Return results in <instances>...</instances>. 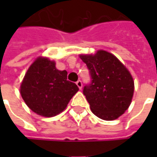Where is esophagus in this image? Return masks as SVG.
<instances>
[{
    "instance_id": "34e87169",
    "label": "esophagus",
    "mask_w": 157,
    "mask_h": 157,
    "mask_svg": "<svg viewBox=\"0 0 157 157\" xmlns=\"http://www.w3.org/2000/svg\"><path fill=\"white\" fill-rule=\"evenodd\" d=\"M76 85L78 86V87L79 88V89H81L82 86H83V84H82L81 80H78V81L76 82Z\"/></svg>"
}]
</instances>
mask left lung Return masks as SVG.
<instances>
[{
  "label": "left lung",
  "mask_w": 157,
  "mask_h": 157,
  "mask_svg": "<svg viewBox=\"0 0 157 157\" xmlns=\"http://www.w3.org/2000/svg\"><path fill=\"white\" fill-rule=\"evenodd\" d=\"M89 70L91 81L83 88L91 110L97 117L113 121L129 106L134 94L130 72L115 56L99 51L94 56L81 55Z\"/></svg>",
  "instance_id": "1"
}]
</instances>
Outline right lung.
I'll return each mask as SVG.
<instances>
[{
	"label": "right lung",
	"mask_w": 157,
	"mask_h": 157,
	"mask_svg": "<svg viewBox=\"0 0 157 157\" xmlns=\"http://www.w3.org/2000/svg\"><path fill=\"white\" fill-rule=\"evenodd\" d=\"M20 91L32 111L44 117H52L65 109L78 87L67 80L66 71H58L55 62L39 57L28 70Z\"/></svg>",
	"instance_id": "1"
}]
</instances>
